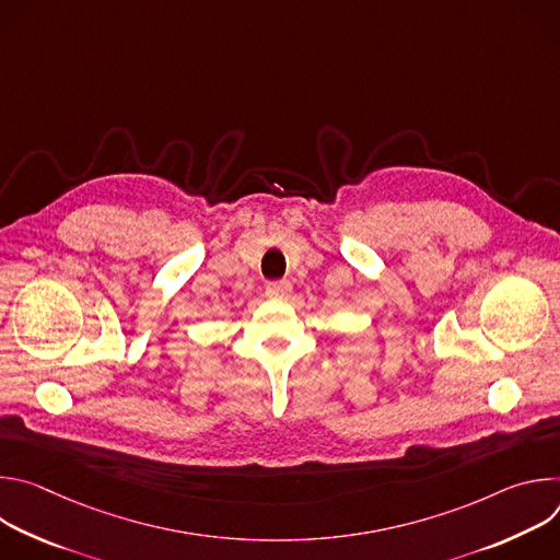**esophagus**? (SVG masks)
<instances>
[{"label":"esophagus","instance_id":"esophagus-1","mask_svg":"<svg viewBox=\"0 0 560 560\" xmlns=\"http://www.w3.org/2000/svg\"><path fill=\"white\" fill-rule=\"evenodd\" d=\"M266 294H268L270 299H288V296L292 294V283H290V281H275V283H268Z\"/></svg>","mask_w":560,"mask_h":560}]
</instances>
